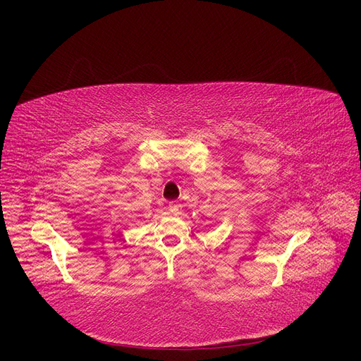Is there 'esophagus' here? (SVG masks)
<instances>
[{
    "mask_svg": "<svg viewBox=\"0 0 361 361\" xmlns=\"http://www.w3.org/2000/svg\"><path fill=\"white\" fill-rule=\"evenodd\" d=\"M180 209H182V206H180L178 202H170V203H169V211H170L173 215L180 214Z\"/></svg>",
    "mask_w": 361,
    "mask_h": 361,
    "instance_id": "1",
    "label": "esophagus"
}]
</instances>
